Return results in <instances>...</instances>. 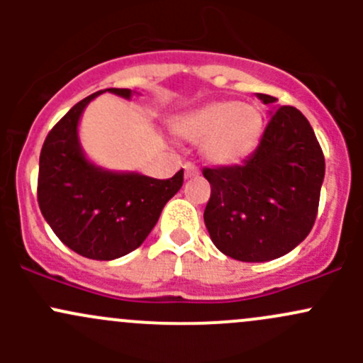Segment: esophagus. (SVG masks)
Segmentation results:
<instances>
[{"label":"esophagus","mask_w":363,"mask_h":363,"mask_svg":"<svg viewBox=\"0 0 363 363\" xmlns=\"http://www.w3.org/2000/svg\"><path fill=\"white\" fill-rule=\"evenodd\" d=\"M199 174L200 172H199V167H196V164H193V163L184 164V177L186 179H193V177H196Z\"/></svg>","instance_id":"obj_1"}]
</instances>
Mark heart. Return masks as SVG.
<instances>
[{
  "instance_id": "1",
  "label": "heart",
  "mask_w": 363,
  "mask_h": 363,
  "mask_svg": "<svg viewBox=\"0 0 363 363\" xmlns=\"http://www.w3.org/2000/svg\"><path fill=\"white\" fill-rule=\"evenodd\" d=\"M263 130L259 108L237 100L211 101L175 117L172 131L188 142H202L203 158L214 164H235L258 145Z\"/></svg>"
}]
</instances>
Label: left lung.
Wrapping results in <instances>:
<instances>
[{"instance_id":"8db88e82","label":"left lung","mask_w":363,"mask_h":363,"mask_svg":"<svg viewBox=\"0 0 363 363\" xmlns=\"http://www.w3.org/2000/svg\"><path fill=\"white\" fill-rule=\"evenodd\" d=\"M265 105L277 101L258 93ZM211 199L203 221L223 255L269 262L295 250L314 225L325 158L309 121L295 107L272 112L258 147L242 164L203 168Z\"/></svg>"}]
</instances>
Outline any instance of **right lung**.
<instances>
[{"instance_id": "obj_1", "label": "right lung", "mask_w": 363, "mask_h": 363, "mask_svg": "<svg viewBox=\"0 0 363 363\" xmlns=\"http://www.w3.org/2000/svg\"><path fill=\"white\" fill-rule=\"evenodd\" d=\"M130 100L131 89L98 91L73 105L49 131L40 152L38 205L57 239L91 259H116L137 250L181 189L184 172L161 181L137 172H112L84 155L79 121L101 93Z\"/></svg>"}]
</instances>
